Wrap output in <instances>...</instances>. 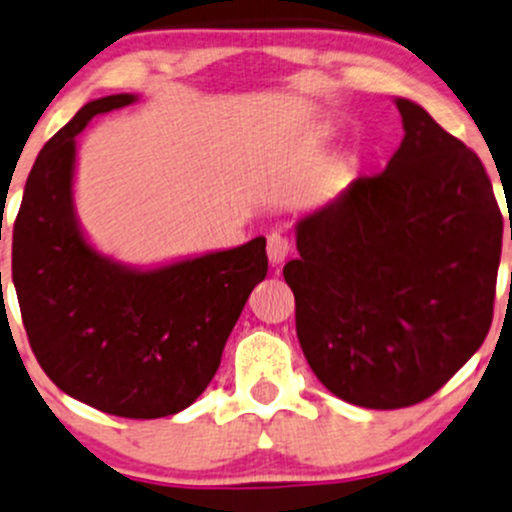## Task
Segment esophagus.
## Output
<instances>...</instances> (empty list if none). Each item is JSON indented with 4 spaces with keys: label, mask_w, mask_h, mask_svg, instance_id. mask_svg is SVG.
<instances>
[{
    "label": "esophagus",
    "mask_w": 512,
    "mask_h": 512,
    "mask_svg": "<svg viewBox=\"0 0 512 512\" xmlns=\"http://www.w3.org/2000/svg\"><path fill=\"white\" fill-rule=\"evenodd\" d=\"M292 252V245H289V238H284L282 233H272L267 238V257H270L272 265H282L284 260Z\"/></svg>",
    "instance_id": "obj_1"
}]
</instances>
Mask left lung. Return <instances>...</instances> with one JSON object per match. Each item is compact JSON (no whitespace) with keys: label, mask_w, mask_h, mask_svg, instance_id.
I'll return each mask as SVG.
<instances>
[{"label":"left lung","mask_w":512,"mask_h":512,"mask_svg":"<svg viewBox=\"0 0 512 512\" xmlns=\"http://www.w3.org/2000/svg\"><path fill=\"white\" fill-rule=\"evenodd\" d=\"M395 105L405 137L383 174L299 218L284 265L311 370L368 410L427 400L481 348L503 245L481 159L417 102Z\"/></svg>","instance_id":"left-lung-1"}]
</instances>
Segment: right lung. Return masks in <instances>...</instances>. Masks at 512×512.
Masks as SVG:
<instances>
[{
  "instance_id": "add662e5",
  "label": "right lung",
  "mask_w": 512,
  "mask_h": 512,
  "mask_svg": "<svg viewBox=\"0 0 512 512\" xmlns=\"http://www.w3.org/2000/svg\"><path fill=\"white\" fill-rule=\"evenodd\" d=\"M137 102H88L36 157L14 223L12 279L31 351L66 395L129 419L186 410L220 365L252 289L265 238L230 250L132 267L102 255L73 201L78 137L95 115Z\"/></svg>"
}]
</instances>
